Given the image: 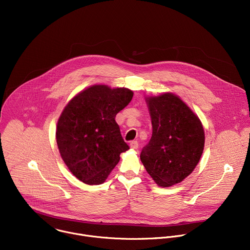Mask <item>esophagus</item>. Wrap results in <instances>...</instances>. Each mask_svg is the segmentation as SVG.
I'll return each mask as SVG.
<instances>
[{
	"mask_svg": "<svg viewBox=\"0 0 250 250\" xmlns=\"http://www.w3.org/2000/svg\"><path fill=\"white\" fill-rule=\"evenodd\" d=\"M130 147L133 149H138L139 148V144L137 141H133L130 143Z\"/></svg>",
	"mask_w": 250,
	"mask_h": 250,
	"instance_id": "obj_1",
	"label": "esophagus"
}]
</instances>
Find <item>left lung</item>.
<instances>
[{"label": "left lung", "mask_w": 250, "mask_h": 250, "mask_svg": "<svg viewBox=\"0 0 250 250\" xmlns=\"http://www.w3.org/2000/svg\"><path fill=\"white\" fill-rule=\"evenodd\" d=\"M152 136L142 149L141 160L160 187L186 179L197 165L204 147L199 118L176 95L164 93L146 99Z\"/></svg>", "instance_id": "left-lung-1"}]
</instances>
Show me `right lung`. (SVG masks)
Instances as JSON below:
<instances>
[{"mask_svg":"<svg viewBox=\"0 0 250 250\" xmlns=\"http://www.w3.org/2000/svg\"><path fill=\"white\" fill-rule=\"evenodd\" d=\"M133 98L127 88L95 85L80 92L64 107L57 125V144L70 172L87 185L103 184L129 149L116 114Z\"/></svg>","mask_w":250,"mask_h":250,"instance_id":"add662e5","label":"right lung"}]
</instances>
